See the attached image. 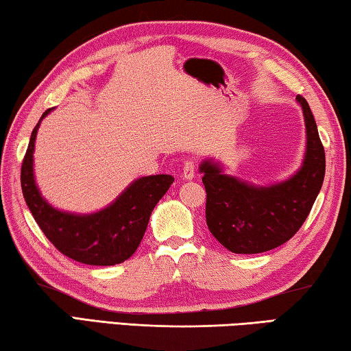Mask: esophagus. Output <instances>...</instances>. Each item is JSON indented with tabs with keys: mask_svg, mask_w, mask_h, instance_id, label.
<instances>
[{
	"mask_svg": "<svg viewBox=\"0 0 351 351\" xmlns=\"http://www.w3.org/2000/svg\"><path fill=\"white\" fill-rule=\"evenodd\" d=\"M196 169H197L196 161H194V160H186L185 163H183V169H182L183 179H186V180L193 179V177L196 176Z\"/></svg>",
	"mask_w": 351,
	"mask_h": 351,
	"instance_id": "34e87169",
	"label": "esophagus"
}]
</instances>
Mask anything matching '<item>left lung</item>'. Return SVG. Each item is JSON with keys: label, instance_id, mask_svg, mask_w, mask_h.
I'll use <instances>...</instances> for the list:
<instances>
[{"label": "left lung", "instance_id": "8db88e82", "mask_svg": "<svg viewBox=\"0 0 351 351\" xmlns=\"http://www.w3.org/2000/svg\"><path fill=\"white\" fill-rule=\"evenodd\" d=\"M306 125L301 168L281 183L257 186L228 176L204 160L199 171L207 191L206 219L212 235L235 254H258L284 245L303 226L325 179V150L304 97L296 95Z\"/></svg>", "mask_w": 351, "mask_h": 351}]
</instances>
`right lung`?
Returning a JSON list of instances; mask_svg holds the SVG:
<instances>
[{
	"mask_svg": "<svg viewBox=\"0 0 351 351\" xmlns=\"http://www.w3.org/2000/svg\"><path fill=\"white\" fill-rule=\"evenodd\" d=\"M47 110L31 133L23 163L21 191L36 223L59 252L86 265H116L133 256L147 229L150 213L174 182L169 174L147 176L130 183L100 212L78 215L51 207L39 191L32 171L36 134Z\"/></svg>",
	"mask_w": 351,
	"mask_h": 351,
	"instance_id": "right-lung-1",
	"label": "right lung"
}]
</instances>
